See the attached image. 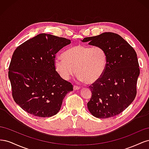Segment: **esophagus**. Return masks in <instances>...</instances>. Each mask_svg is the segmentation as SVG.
Masks as SVG:
<instances>
[{"instance_id": "esophagus-1", "label": "esophagus", "mask_w": 149, "mask_h": 149, "mask_svg": "<svg viewBox=\"0 0 149 149\" xmlns=\"http://www.w3.org/2000/svg\"><path fill=\"white\" fill-rule=\"evenodd\" d=\"M73 89H74V90H78V89H80V86H76V85H74Z\"/></svg>"}]
</instances>
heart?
<instances>
[{
	"instance_id": "1",
	"label": "heart",
	"mask_w": 149,
	"mask_h": 149,
	"mask_svg": "<svg viewBox=\"0 0 149 149\" xmlns=\"http://www.w3.org/2000/svg\"><path fill=\"white\" fill-rule=\"evenodd\" d=\"M55 60V66L61 77L68 79L75 72L78 79L86 84H93L104 74L107 66V56L101 47L76 45L67 49Z\"/></svg>"
}]
</instances>
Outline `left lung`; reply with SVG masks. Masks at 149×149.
<instances>
[{
	"label": "left lung",
	"mask_w": 149,
	"mask_h": 149,
	"mask_svg": "<svg viewBox=\"0 0 149 149\" xmlns=\"http://www.w3.org/2000/svg\"><path fill=\"white\" fill-rule=\"evenodd\" d=\"M82 42L102 47L107 56L104 74L89 87L92 91L87 104L89 112L101 119L119 114L132 102L137 94L140 69L136 51L120 35L112 32L86 37Z\"/></svg>",
	"instance_id": "obj_1"
}]
</instances>
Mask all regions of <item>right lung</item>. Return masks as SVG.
I'll use <instances>...</instances> for the list:
<instances>
[{
	"label": "right lung",
	"mask_w": 149,
	"mask_h": 149,
	"mask_svg": "<svg viewBox=\"0 0 149 149\" xmlns=\"http://www.w3.org/2000/svg\"><path fill=\"white\" fill-rule=\"evenodd\" d=\"M70 40L41 33L18 47L8 68L13 100L31 115L47 118L56 114L71 83L62 79L55 66L56 53Z\"/></svg>",
	"instance_id": "obj_1"
}]
</instances>
